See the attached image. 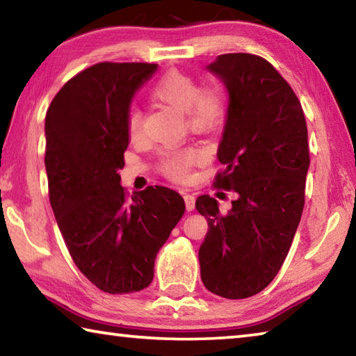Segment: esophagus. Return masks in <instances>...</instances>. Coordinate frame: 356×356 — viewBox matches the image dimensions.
Returning <instances> with one entry per match:
<instances>
[{"mask_svg":"<svg viewBox=\"0 0 356 356\" xmlns=\"http://www.w3.org/2000/svg\"><path fill=\"white\" fill-rule=\"evenodd\" d=\"M184 201H185L186 212H191V210L195 209V196H193V195H185L184 196Z\"/></svg>","mask_w":356,"mask_h":356,"instance_id":"34e87169","label":"esophagus"}]
</instances>
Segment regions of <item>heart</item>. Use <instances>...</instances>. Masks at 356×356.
I'll return each mask as SVG.
<instances>
[{
    "mask_svg": "<svg viewBox=\"0 0 356 356\" xmlns=\"http://www.w3.org/2000/svg\"><path fill=\"white\" fill-rule=\"evenodd\" d=\"M150 95L161 104H166L185 113L186 122L191 129L212 130L225 116V100L213 88L197 89L196 81L190 75L170 70L152 86ZM130 140H136L141 131V113L131 108L127 119ZM201 159L197 149H184L165 155L161 170L174 180H186L190 168Z\"/></svg>",
    "mask_w": 356,
    "mask_h": 356,
    "instance_id": "b5f03b06",
    "label": "heart"
}]
</instances>
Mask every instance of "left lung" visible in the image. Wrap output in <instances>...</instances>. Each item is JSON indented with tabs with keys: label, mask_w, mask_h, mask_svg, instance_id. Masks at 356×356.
I'll return each instance as SVG.
<instances>
[{
	"label": "left lung",
	"mask_w": 356,
	"mask_h": 356,
	"mask_svg": "<svg viewBox=\"0 0 356 356\" xmlns=\"http://www.w3.org/2000/svg\"><path fill=\"white\" fill-rule=\"evenodd\" d=\"M207 70L227 91L216 186L237 197L226 213L209 195L196 200L209 222L201 280L212 293L237 300L264 291L291 248L305 206L308 129L297 95L264 58L229 53Z\"/></svg>",
	"instance_id": "obj_1"
}]
</instances>
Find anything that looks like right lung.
Here are the masks:
<instances>
[{"instance_id":"add662e5","label":"right lung","mask_w":356,"mask_h":356,"mask_svg":"<svg viewBox=\"0 0 356 356\" xmlns=\"http://www.w3.org/2000/svg\"><path fill=\"white\" fill-rule=\"evenodd\" d=\"M156 64L100 63L64 84L45 116L50 204L80 272L108 293L143 291L156 252L185 212L184 197L147 186L129 200L120 185L135 94Z\"/></svg>"}]
</instances>
